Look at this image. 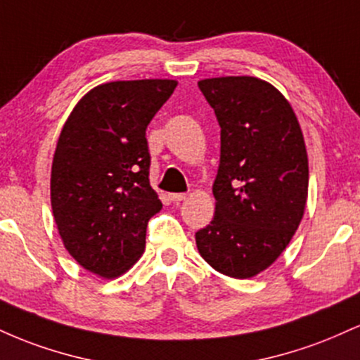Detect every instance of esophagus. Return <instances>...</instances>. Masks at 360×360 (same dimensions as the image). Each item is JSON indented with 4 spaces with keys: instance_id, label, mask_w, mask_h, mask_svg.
I'll return each mask as SVG.
<instances>
[{
    "instance_id": "esophagus-1",
    "label": "esophagus",
    "mask_w": 360,
    "mask_h": 360,
    "mask_svg": "<svg viewBox=\"0 0 360 360\" xmlns=\"http://www.w3.org/2000/svg\"><path fill=\"white\" fill-rule=\"evenodd\" d=\"M184 198H186L184 193H172V194H169V200L174 201V203H179V201H183Z\"/></svg>"
}]
</instances>
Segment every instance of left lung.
<instances>
[{
    "label": "left lung",
    "instance_id": "obj_1",
    "mask_svg": "<svg viewBox=\"0 0 360 360\" xmlns=\"http://www.w3.org/2000/svg\"><path fill=\"white\" fill-rule=\"evenodd\" d=\"M220 125L214 217L196 245L214 271L245 279L267 269L298 230L308 198V155L295 111L250 76L198 82Z\"/></svg>",
    "mask_w": 360,
    "mask_h": 360
}]
</instances>
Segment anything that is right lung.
Segmentation results:
<instances>
[{"mask_svg": "<svg viewBox=\"0 0 360 360\" xmlns=\"http://www.w3.org/2000/svg\"><path fill=\"white\" fill-rule=\"evenodd\" d=\"M177 82L115 81L69 115L52 160L51 201L64 247L84 269L117 278L146 247L162 203L148 181L147 125Z\"/></svg>", "mask_w": 360, "mask_h": 360, "instance_id": "obj_1", "label": "right lung"}]
</instances>
